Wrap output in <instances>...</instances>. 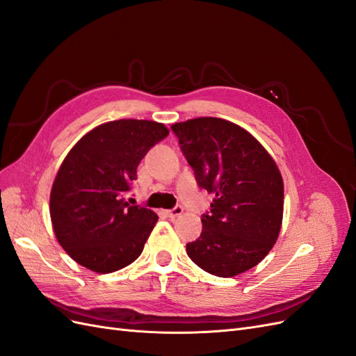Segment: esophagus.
<instances>
[{"label": "esophagus", "mask_w": 356, "mask_h": 356, "mask_svg": "<svg viewBox=\"0 0 356 356\" xmlns=\"http://www.w3.org/2000/svg\"><path fill=\"white\" fill-rule=\"evenodd\" d=\"M182 213V208L181 207H175L174 209H170V211H166V215L168 217L170 218V220H174V218H177V217H179V215Z\"/></svg>", "instance_id": "esophagus-1"}]
</instances>
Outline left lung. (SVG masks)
<instances>
[{
	"instance_id": "1",
	"label": "left lung",
	"mask_w": 356,
	"mask_h": 356,
	"mask_svg": "<svg viewBox=\"0 0 356 356\" xmlns=\"http://www.w3.org/2000/svg\"><path fill=\"white\" fill-rule=\"evenodd\" d=\"M197 184L213 195L187 255L204 272L233 277L260 263L277 241L284 181L273 157L243 127L217 117L172 124Z\"/></svg>"
}]
</instances>
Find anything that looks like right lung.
I'll use <instances>...</instances> for the list:
<instances>
[{
    "label": "right lung",
    "mask_w": 356,
    "mask_h": 356,
    "mask_svg": "<svg viewBox=\"0 0 356 356\" xmlns=\"http://www.w3.org/2000/svg\"><path fill=\"white\" fill-rule=\"evenodd\" d=\"M169 135L152 120L106 122L63 159L50 191V218L59 245L95 273H113L141 255L159 220L123 197L147 152Z\"/></svg>",
    "instance_id": "obj_1"
}]
</instances>
